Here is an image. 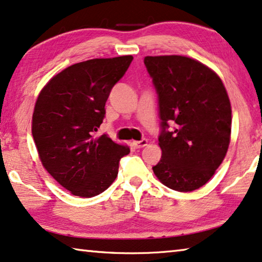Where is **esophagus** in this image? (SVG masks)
Returning a JSON list of instances; mask_svg holds the SVG:
<instances>
[{
    "label": "esophagus",
    "mask_w": 262,
    "mask_h": 262,
    "mask_svg": "<svg viewBox=\"0 0 262 262\" xmlns=\"http://www.w3.org/2000/svg\"><path fill=\"white\" fill-rule=\"evenodd\" d=\"M147 143H148V141L146 139H143V140H141V141H133L132 144L135 148H142L144 146H147Z\"/></svg>",
    "instance_id": "esophagus-1"
}]
</instances>
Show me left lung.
I'll use <instances>...</instances> for the list:
<instances>
[{"instance_id": "1", "label": "left lung", "mask_w": 262, "mask_h": 262, "mask_svg": "<svg viewBox=\"0 0 262 262\" xmlns=\"http://www.w3.org/2000/svg\"><path fill=\"white\" fill-rule=\"evenodd\" d=\"M157 98L162 157L152 170L168 188L189 192L201 188L225 157L232 111L217 74L183 56L144 58ZM176 127L168 130V122Z\"/></svg>"}]
</instances>
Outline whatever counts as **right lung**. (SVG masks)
<instances>
[{
  "instance_id": "right-lung-1",
  "label": "right lung",
  "mask_w": 262,
  "mask_h": 262,
  "mask_svg": "<svg viewBox=\"0 0 262 262\" xmlns=\"http://www.w3.org/2000/svg\"><path fill=\"white\" fill-rule=\"evenodd\" d=\"M132 56L99 58L69 66L37 98L32 136L43 167L74 196L94 197L113 183L129 148L95 132L105 118L113 86Z\"/></svg>"
}]
</instances>
